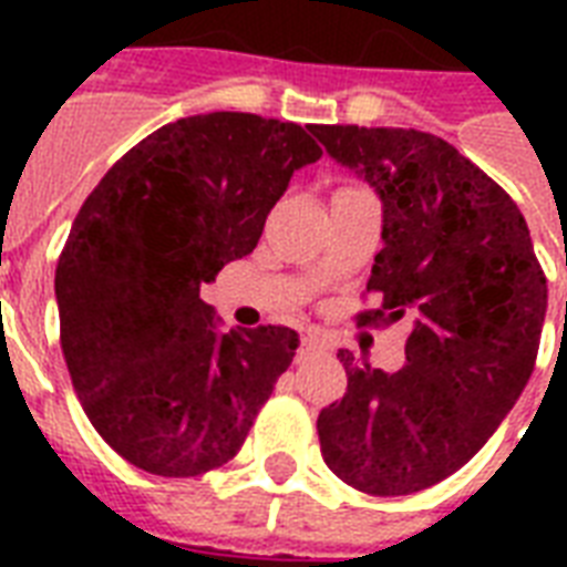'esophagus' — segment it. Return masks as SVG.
Here are the masks:
<instances>
[{"label": "esophagus", "mask_w": 567, "mask_h": 567, "mask_svg": "<svg viewBox=\"0 0 567 567\" xmlns=\"http://www.w3.org/2000/svg\"><path fill=\"white\" fill-rule=\"evenodd\" d=\"M315 350H320L318 341H315V338H302L300 347H297V355H293V359H297V362H302V359H306V355H309V353H315Z\"/></svg>", "instance_id": "1"}]
</instances>
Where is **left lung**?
Here are the masks:
<instances>
[{
    "label": "left lung",
    "mask_w": 567,
    "mask_h": 567,
    "mask_svg": "<svg viewBox=\"0 0 567 567\" xmlns=\"http://www.w3.org/2000/svg\"><path fill=\"white\" fill-rule=\"evenodd\" d=\"M327 153L382 199V240L359 327L412 320L405 364L382 373L338 353L347 394L318 417L329 471L396 497L447 480L492 439L536 368L547 279L524 214L444 137L315 126Z\"/></svg>",
    "instance_id": "8db88e82"
}]
</instances>
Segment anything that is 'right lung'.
I'll return each instance as SVG.
<instances>
[{
  "label": "right lung",
  "mask_w": 567,
  "mask_h": 567,
  "mask_svg": "<svg viewBox=\"0 0 567 567\" xmlns=\"http://www.w3.org/2000/svg\"><path fill=\"white\" fill-rule=\"evenodd\" d=\"M320 155L297 123L182 117L132 146L75 214L55 267L66 371L93 430L146 474L226 465L288 371L293 329L220 336L199 288L256 249L293 171Z\"/></svg>",
  "instance_id": "right-lung-1"
}]
</instances>
